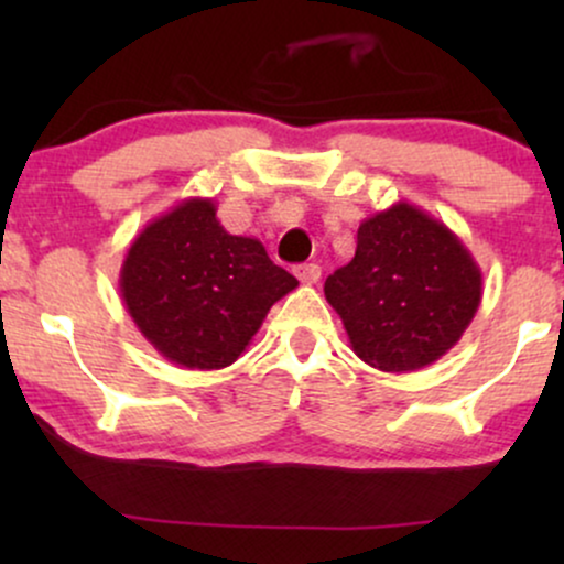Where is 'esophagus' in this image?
<instances>
[{"instance_id":"esophagus-1","label":"esophagus","mask_w":564,"mask_h":564,"mask_svg":"<svg viewBox=\"0 0 564 564\" xmlns=\"http://www.w3.org/2000/svg\"><path fill=\"white\" fill-rule=\"evenodd\" d=\"M296 278H300L302 283H307V286H313V283L321 281V268L318 264H300V268H296Z\"/></svg>"}]
</instances>
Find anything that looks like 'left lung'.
Here are the masks:
<instances>
[{"label": "left lung", "instance_id": "8db88e82", "mask_svg": "<svg viewBox=\"0 0 564 564\" xmlns=\"http://www.w3.org/2000/svg\"><path fill=\"white\" fill-rule=\"evenodd\" d=\"M349 347L387 373L419 371L462 339L482 300V273L462 238L398 200L360 223L358 249L326 278Z\"/></svg>", "mask_w": 564, "mask_h": 564}]
</instances>
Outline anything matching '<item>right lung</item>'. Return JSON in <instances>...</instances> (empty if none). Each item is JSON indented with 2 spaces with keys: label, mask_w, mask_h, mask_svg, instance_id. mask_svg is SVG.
<instances>
[{
  "label": "right lung",
  "mask_w": 564,
  "mask_h": 564,
  "mask_svg": "<svg viewBox=\"0 0 564 564\" xmlns=\"http://www.w3.org/2000/svg\"><path fill=\"white\" fill-rule=\"evenodd\" d=\"M300 286L257 238L230 236L212 198H185L129 243L121 300L140 334L172 364H236L270 307Z\"/></svg>",
  "instance_id": "1"
}]
</instances>
